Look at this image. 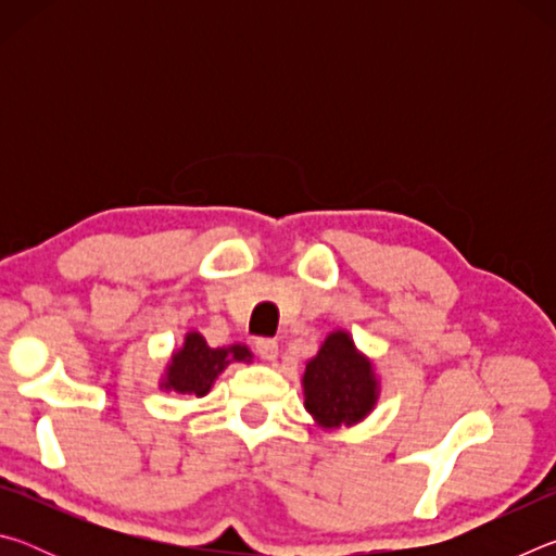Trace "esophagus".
<instances>
[{
    "label": "esophagus",
    "instance_id": "34e87169",
    "mask_svg": "<svg viewBox=\"0 0 556 556\" xmlns=\"http://www.w3.org/2000/svg\"><path fill=\"white\" fill-rule=\"evenodd\" d=\"M255 351H257V355L262 357V361L275 363L277 355H279V345H277V341H271V338H257Z\"/></svg>",
    "mask_w": 556,
    "mask_h": 556
}]
</instances>
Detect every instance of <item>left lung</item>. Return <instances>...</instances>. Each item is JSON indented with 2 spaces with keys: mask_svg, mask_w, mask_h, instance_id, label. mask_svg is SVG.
<instances>
[{
  "mask_svg": "<svg viewBox=\"0 0 556 556\" xmlns=\"http://www.w3.org/2000/svg\"><path fill=\"white\" fill-rule=\"evenodd\" d=\"M304 407L324 429L353 427L375 409L380 380L375 365L355 348L348 331L328 333L318 353L306 363Z\"/></svg>",
  "mask_w": 556,
  "mask_h": 556,
  "instance_id": "1",
  "label": "left lung"
}]
</instances>
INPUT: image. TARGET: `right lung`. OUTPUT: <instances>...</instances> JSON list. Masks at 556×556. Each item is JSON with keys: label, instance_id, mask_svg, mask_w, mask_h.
<instances>
[{"label": "right lung", "instance_id": "obj_1", "mask_svg": "<svg viewBox=\"0 0 556 556\" xmlns=\"http://www.w3.org/2000/svg\"><path fill=\"white\" fill-rule=\"evenodd\" d=\"M230 363H252L248 345L232 343L228 348H211L199 331H188L184 345L176 348L168 357L164 378L159 382L162 390H174L178 394H195L205 397L218 380V375Z\"/></svg>", "mask_w": 556, "mask_h": 556}]
</instances>
